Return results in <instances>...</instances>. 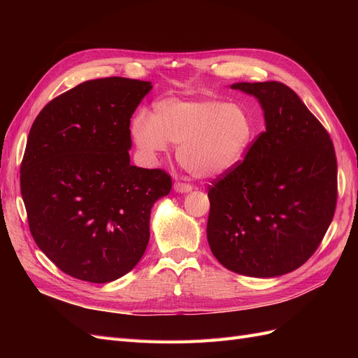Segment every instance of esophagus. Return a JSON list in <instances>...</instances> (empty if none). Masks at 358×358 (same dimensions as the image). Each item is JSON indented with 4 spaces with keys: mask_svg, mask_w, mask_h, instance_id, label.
Listing matches in <instances>:
<instances>
[{
    "mask_svg": "<svg viewBox=\"0 0 358 358\" xmlns=\"http://www.w3.org/2000/svg\"><path fill=\"white\" fill-rule=\"evenodd\" d=\"M173 188H175L176 192H182V194L189 192L192 189V187L189 185V183H182V182H176L175 185H173Z\"/></svg>",
    "mask_w": 358,
    "mask_h": 358,
    "instance_id": "34e87169",
    "label": "esophagus"
}]
</instances>
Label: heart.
I'll use <instances>...</instances> for the list:
<instances>
[{
  "label": "heart",
  "mask_w": 358,
  "mask_h": 358,
  "mask_svg": "<svg viewBox=\"0 0 358 358\" xmlns=\"http://www.w3.org/2000/svg\"><path fill=\"white\" fill-rule=\"evenodd\" d=\"M131 136L140 150L157 157L167 143L194 178H218L234 169L255 138V121L245 106L212 99H164L149 119L134 117Z\"/></svg>",
  "instance_id": "obj_1"
}]
</instances>
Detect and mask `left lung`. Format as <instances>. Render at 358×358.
Instances as JSON below:
<instances>
[{
	"label": "left lung",
	"mask_w": 358,
	"mask_h": 358,
	"mask_svg": "<svg viewBox=\"0 0 358 358\" xmlns=\"http://www.w3.org/2000/svg\"><path fill=\"white\" fill-rule=\"evenodd\" d=\"M258 100L266 131L246 157L213 180L208 242L234 273L275 278L305 264L333 220L338 200L334 148L299 95L279 82H239Z\"/></svg>",
	"instance_id": "left-lung-1"
}]
</instances>
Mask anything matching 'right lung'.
I'll use <instances>...</instances> for the list:
<instances>
[{
	"mask_svg": "<svg viewBox=\"0 0 358 358\" xmlns=\"http://www.w3.org/2000/svg\"><path fill=\"white\" fill-rule=\"evenodd\" d=\"M152 83L83 82L48 103L29 129L20 192L32 237L64 273L94 284L127 275L149 242L164 170L129 164V119Z\"/></svg>",
	"mask_w": 358,
	"mask_h": 358,
	"instance_id": "add662e5",
	"label": "right lung"
}]
</instances>
